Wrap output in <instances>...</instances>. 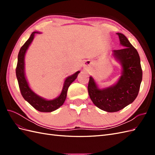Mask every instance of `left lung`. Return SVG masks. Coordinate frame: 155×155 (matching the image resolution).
<instances>
[{
	"mask_svg": "<svg viewBox=\"0 0 155 155\" xmlns=\"http://www.w3.org/2000/svg\"><path fill=\"white\" fill-rule=\"evenodd\" d=\"M122 49L112 50V55L121 67V76L111 86L100 88L92 76L89 79L88 92L93 104L109 112L123 109L137 98L142 80V70L137 50L127 38L117 33Z\"/></svg>",
	"mask_w": 155,
	"mask_h": 155,
	"instance_id": "left-lung-1",
	"label": "left lung"
}]
</instances>
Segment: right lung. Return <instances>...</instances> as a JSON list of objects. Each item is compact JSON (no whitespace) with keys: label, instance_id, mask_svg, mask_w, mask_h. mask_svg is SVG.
Returning <instances> with one entry per match:
<instances>
[{"label":"right lung","instance_id":"add662e5","mask_svg":"<svg viewBox=\"0 0 155 155\" xmlns=\"http://www.w3.org/2000/svg\"><path fill=\"white\" fill-rule=\"evenodd\" d=\"M35 34H41L39 31L32 32L30 38L21 48L18 54V61L16 68V76L18 83L21 94L24 99L39 112H50L57 110L62 106L66 100L67 91L69 86L78 77V75L80 71H78L71 76H68L64 81L63 87L61 92L59 96L53 100H46L45 98L37 95L36 93L31 90L29 86V83L27 81L25 74V55L29 46L34 39Z\"/></svg>","mask_w":155,"mask_h":155}]
</instances>
